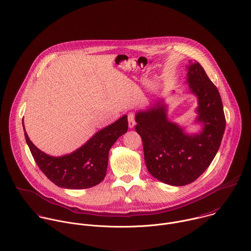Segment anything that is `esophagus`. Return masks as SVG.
<instances>
[{
  "instance_id": "esophagus-1",
  "label": "esophagus",
  "mask_w": 251,
  "mask_h": 251,
  "mask_svg": "<svg viewBox=\"0 0 251 251\" xmlns=\"http://www.w3.org/2000/svg\"><path fill=\"white\" fill-rule=\"evenodd\" d=\"M127 121H128V126L129 128H133L135 126V116L133 113H129L127 115Z\"/></svg>"
}]
</instances>
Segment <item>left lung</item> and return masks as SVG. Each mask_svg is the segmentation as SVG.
Here are the masks:
<instances>
[{
  "label": "left lung",
  "mask_w": 251,
  "mask_h": 251,
  "mask_svg": "<svg viewBox=\"0 0 251 251\" xmlns=\"http://www.w3.org/2000/svg\"><path fill=\"white\" fill-rule=\"evenodd\" d=\"M186 82L197 97L199 133L188 134L168 120L167 105L160 100L135 115V130L141 136L148 172L160 181L181 186L194 181L216 156L226 127L220 93L196 61H189Z\"/></svg>",
  "instance_id": "obj_1"
}]
</instances>
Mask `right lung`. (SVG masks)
<instances>
[{
  "label": "right lung",
  "instance_id": "1",
  "mask_svg": "<svg viewBox=\"0 0 251 251\" xmlns=\"http://www.w3.org/2000/svg\"><path fill=\"white\" fill-rule=\"evenodd\" d=\"M127 116L97 131L86 143L71 154L50 156L25 136L30 152L43 174L56 185L68 189H84L100 183L107 172L109 151L117 139L127 131Z\"/></svg>",
  "mask_w": 251,
  "mask_h": 251
}]
</instances>
